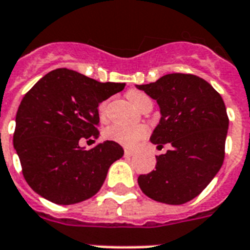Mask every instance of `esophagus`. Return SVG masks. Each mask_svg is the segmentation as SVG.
Returning <instances> with one entry per match:
<instances>
[{
	"mask_svg": "<svg viewBox=\"0 0 250 250\" xmlns=\"http://www.w3.org/2000/svg\"><path fill=\"white\" fill-rule=\"evenodd\" d=\"M135 154V151H132V150H128V148H125V156H132V155Z\"/></svg>",
	"mask_w": 250,
	"mask_h": 250,
	"instance_id": "1",
	"label": "esophagus"
}]
</instances>
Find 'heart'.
I'll list each match as a JSON object with an SVG mask.
<instances>
[{
  "instance_id": "1",
  "label": "heart",
  "mask_w": 250,
  "mask_h": 250,
  "mask_svg": "<svg viewBox=\"0 0 250 250\" xmlns=\"http://www.w3.org/2000/svg\"><path fill=\"white\" fill-rule=\"evenodd\" d=\"M127 98L136 108H142L145 104H152L150 96L147 94L138 91V90H131L127 93ZM106 104L103 103L99 106L100 117L105 115ZM148 129L145 125H112L104 131V136L109 141L117 142V144L125 146V147H135L136 145L144 138L147 137Z\"/></svg>"
}]
</instances>
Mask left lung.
I'll return each mask as SVG.
<instances>
[{"label": "left lung", "instance_id": "8db88e82", "mask_svg": "<svg viewBox=\"0 0 250 250\" xmlns=\"http://www.w3.org/2000/svg\"><path fill=\"white\" fill-rule=\"evenodd\" d=\"M137 87L160 106L151 142L157 147L171 145L156 156V170L138 177V186L151 200L183 205L201 194L222 167L229 127L225 103L206 80L192 73H169Z\"/></svg>", "mask_w": 250, "mask_h": 250}]
</instances>
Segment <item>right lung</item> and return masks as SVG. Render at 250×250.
Listing matches in <instances>:
<instances>
[{
    "instance_id": "1",
    "label": "right lung",
    "mask_w": 250,
    "mask_h": 250,
    "mask_svg": "<svg viewBox=\"0 0 250 250\" xmlns=\"http://www.w3.org/2000/svg\"><path fill=\"white\" fill-rule=\"evenodd\" d=\"M125 85L57 68L25 94L16 113L14 147L31 189L57 205L83 202L99 192L109 167L125 151L113 141L90 150L79 142L99 137L98 106Z\"/></svg>"
}]
</instances>
